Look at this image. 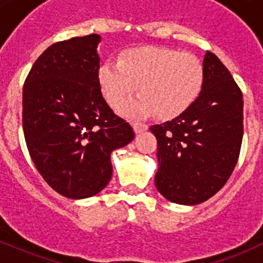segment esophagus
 <instances>
[{"label": "esophagus", "instance_id": "34e87169", "mask_svg": "<svg viewBox=\"0 0 263 263\" xmlns=\"http://www.w3.org/2000/svg\"><path fill=\"white\" fill-rule=\"evenodd\" d=\"M147 127H148L147 125L141 124V122H134L133 124V129L137 134L142 133V132H145V130H147Z\"/></svg>", "mask_w": 263, "mask_h": 263}]
</instances>
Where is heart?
Segmentation results:
<instances>
[{"instance_id": "obj_1", "label": "heart", "mask_w": 263, "mask_h": 263, "mask_svg": "<svg viewBox=\"0 0 263 263\" xmlns=\"http://www.w3.org/2000/svg\"><path fill=\"white\" fill-rule=\"evenodd\" d=\"M204 79V67L195 55L154 46L129 48L120 60H105L97 68V81L110 105L132 96L138 85L141 96L118 106L129 117H179L199 99Z\"/></svg>"}]
</instances>
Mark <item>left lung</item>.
<instances>
[{
    "label": "left lung",
    "instance_id": "obj_1",
    "mask_svg": "<svg viewBox=\"0 0 263 263\" xmlns=\"http://www.w3.org/2000/svg\"><path fill=\"white\" fill-rule=\"evenodd\" d=\"M204 87L183 115L150 127L158 141L155 187L171 203L196 205L224 187L240 155L242 92L215 53L203 60Z\"/></svg>",
    "mask_w": 263,
    "mask_h": 263
}]
</instances>
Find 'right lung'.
I'll list each match as a JSON object with an SVG mask.
<instances>
[{
	"label": "right lung",
	"mask_w": 263,
	"mask_h": 263,
	"mask_svg": "<svg viewBox=\"0 0 263 263\" xmlns=\"http://www.w3.org/2000/svg\"><path fill=\"white\" fill-rule=\"evenodd\" d=\"M101 36L58 42L34 63L23 85L22 125L30 157L47 184L68 199L99 194L111 178L110 154L132 142L97 81Z\"/></svg>",
	"instance_id": "obj_1"
}]
</instances>
